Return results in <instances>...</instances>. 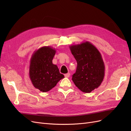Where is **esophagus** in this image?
I'll return each instance as SVG.
<instances>
[{"mask_svg": "<svg viewBox=\"0 0 131 131\" xmlns=\"http://www.w3.org/2000/svg\"><path fill=\"white\" fill-rule=\"evenodd\" d=\"M70 74L69 73H68L64 75V76H65L66 78H69V77H70Z\"/></svg>", "mask_w": 131, "mask_h": 131, "instance_id": "34e87169", "label": "esophagus"}]
</instances>
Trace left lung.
I'll return each mask as SVG.
<instances>
[{
    "instance_id": "obj_1",
    "label": "left lung",
    "mask_w": 131,
    "mask_h": 131,
    "mask_svg": "<svg viewBox=\"0 0 131 131\" xmlns=\"http://www.w3.org/2000/svg\"><path fill=\"white\" fill-rule=\"evenodd\" d=\"M77 62L72 80L77 88L85 93H90L98 88L104 77L105 66L101 54L89 41L70 46Z\"/></svg>"
}]
</instances>
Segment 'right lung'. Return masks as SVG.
<instances>
[{
    "label": "right lung",
    "mask_w": 131,
    "mask_h": 131,
    "mask_svg": "<svg viewBox=\"0 0 131 131\" xmlns=\"http://www.w3.org/2000/svg\"><path fill=\"white\" fill-rule=\"evenodd\" d=\"M56 52L50 46H43L34 52L30 59L29 78L33 86L41 92L50 91L64 78L52 63Z\"/></svg>",
    "instance_id": "obj_1"
}]
</instances>
